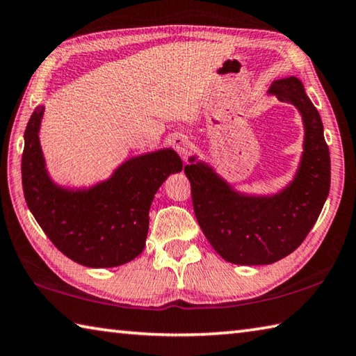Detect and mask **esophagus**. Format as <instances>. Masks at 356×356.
Returning <instances> with one entry per match:
<instances>
[{"label": "esophagus", "instance_id": "esophagus-1", "mask_svg": "<svg viewBox=\"0 0 356 356\" xmlns=\"http://www.w3.org/2000/svg\"><path fill=\"white\" fill-rule=\"evenodd\" d=\"M172 147L181 158H186L191 152V140L184 134H177L172 139Z\"/></svg>", "mask_w": 356, "mask_h": 356}]
</instances>
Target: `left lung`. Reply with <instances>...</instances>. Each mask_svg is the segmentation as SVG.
<instances>
[{
    "instance_id": "8db88e82",
    "label": "left lung",
    "mask_w": 356,
    "mask_h": 356,
    "mask_svg": "<svg viewBox=\"0 0 356 356\" xmlns=\"http://www.w3.org/2000/svg\"><path fill=\"white\" fill-rule=\"evenodd\" d=\"M269 95L294 104L303 122V152L292 181L270 195L236 191L207 161L184 167L195 217L209 244L228 263L263 266L288 257L307 238L330 192V152L323 124L302 81L278 79Z\"/></svg>"
}]
</instances>
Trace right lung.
I'll return each instance as SVG.
<instances>
[{
	"label": "right lung",
	"instance_id": "1",
	"mask_svg": "<svg viewBox=\"0 0 356 356\" xmlns=\"http://www.w3.org/2000/svg\"><path fill=\"white\" fill-rule=\"evenodd\" d=\"M45 108L39 106L24 131L22 179L26 204L48 239L86 267H117L142 253L154 194L183 168L172 148L133 156L108 179L89 188H65L49 177L40 145Z\"/></svg>",
	"mask_w": 356,
	"mask_h": 356
}]
</instances>
